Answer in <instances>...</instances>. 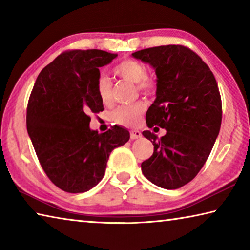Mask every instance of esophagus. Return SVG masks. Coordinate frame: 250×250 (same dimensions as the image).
Wrapping results in <instances>:
<instances>
[{"mask_svg":"<svg viewBox=\"0 0 250 250\" xmlns=\"http://www.w3.org/2000/svg\"><path fill=\"white\" fill-rule=\"evenodd\" d=\"M141 135L142 134H141V132L139 130H132L130 132V137H131V139H133V140H134V139L141 138Z\"/></svg>","mask_w":250,"mask_h":250,"instance_id":"obj_1","label":"esophagus"}]
</instances>
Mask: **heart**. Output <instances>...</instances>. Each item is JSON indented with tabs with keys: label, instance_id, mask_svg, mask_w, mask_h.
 <instances>
[{
	"label": "heart",
	"instance_id": "1",
	"mask_svg": "<svg viewBox=\"0 0 250 250\" xmlns=\"http://www.w3.org/2000/svg\"><path fill=\"white\" fill-rule=\"evenodd\" d=\"M113 73L121 79L134 83L138 91L141 94L150 95L155 89V78L146 73V67L137 59L126 58L118 62L113 67ZM96 92L99 100L104 104L112 103L111 83L105 75H100L96 82ZM146 104L138 101L133 104L120 105L111 113V119L115 124L122 125H135L145 112Z\"/></svg>",
	"mask_w": 250,
	"mask_h": 250
}]
</instances>
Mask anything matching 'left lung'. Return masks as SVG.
<instances>
[{"instance_id":"8db88e82","label":"left lung","mask_w":250,"mask_h":250,"mask_svg":"<svg viewBox=\"0 0 250 250\" xmlns=\"http://www.w3.org/2000/svg\"><path fill=\"white\" fill-rule=\"evenodd\" d=\"M132 56L150 64L158 77L146 125L167 130L161 138L149 130L142 132L154 146L153 154L141 163L142 173L160 188H180L201 171L219 133L223 110L216 79L206 62L183 45L156 46Z\"/></svg>"}]
</instances>
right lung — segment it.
Returning <instances> with one entry per match:
<instances>
[{"label":"right lung","instance_id":"1","mask_svg":"<svg viewBox=\"0 0 250 250\" xmlns=\"http://www.w3.org/2000/svg\"><path fill=\"white\" fill-rule=\"evenodd\" d=\"M118 54L66 50L41 71L29 96L26 126L46 175L67 193H83L104 175L109 155L129 141L126 129H89L90 115L104 110L96 92L99 68Z\"/></svg>","mask_w":250,"mask_h":250}]
</instances>
